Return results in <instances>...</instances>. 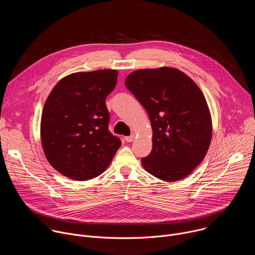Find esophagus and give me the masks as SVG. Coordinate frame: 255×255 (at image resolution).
<instances>
[{
    "label": "esophagus",
    "mask_w": 255,
    "mask_h": 255,
    "mask_svg": "<svg viewBox=\"0 0 255 255\" xmlns=\"http://www.w3.org/2000/svg\"><path fill=\"white\" fill-rule=\"evenodd\" d=\"M134 138H135L134 135H130V136H126V137H125V140H126L127 142H132V141L134 140Z\"/></svg>",
    "instance_id": "obj_1"
}]
</instances>
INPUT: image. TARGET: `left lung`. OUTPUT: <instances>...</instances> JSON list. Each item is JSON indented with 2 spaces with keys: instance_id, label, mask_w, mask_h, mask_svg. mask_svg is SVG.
I'll list each match as a JSON object with an SVG mask.
<instances>
[{
  "instance_id": "1",
  "label": "left lung",
  "mask_w": 255,
  "mask_h": 255,
  "mask_svg": "<svg viewBox=\"0 0 255 255\" xmlns=\"http://www.w3.org/2000/svg\"><path fill=\"white\" fill-rule=\"evenodd\" d=\"M126 88L146 110L152 128V150L143 167L164 181L188 176L205 158L212 139L207 101L196 83L173 67L135 70Z\"/></svg>"
}]
</instances>
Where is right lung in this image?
Returning a JSON list of instances; mask_svg holds the SVG:
<instances>
[{
	"mask_svg": "<svg viewBox=\"0 0 255 255\" xmlns=\"http://www.w3.org/2000/svg\"><path fill=\"white\" fill-rule=\"evenodd\" d=\"M116 69L75 72L60 80L45 101L40 135L48 162L76 180L92 179L111 163L121 140L108 129L106 98L117 84Z\"/></svg>",
	"mask_w": 255,
	"mask_h": 255,
	"instance_id": "1",
	"label": "right lung"
}]
</instances>
